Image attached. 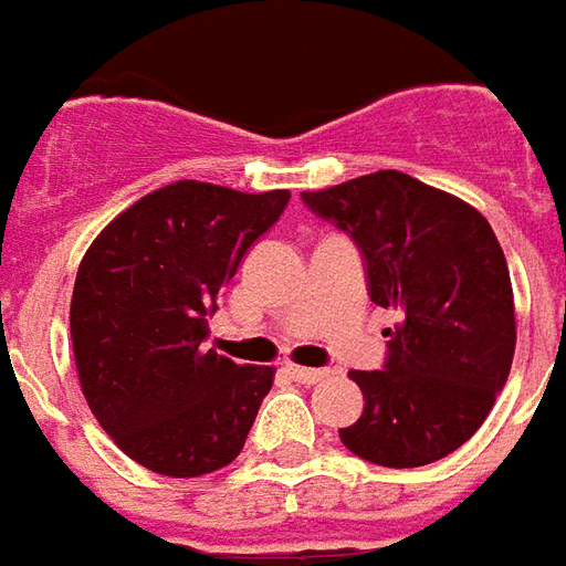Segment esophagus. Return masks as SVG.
<instances>
[{"label":"esophagus","mask_w":566,"mask_h":566,"mask_svg":"<svg viewBox=\"0 0 566 566\" xmlns=\"http://www.w3.org/2000/svg\"><path fill=\"white\" fill-rule=\"evenodd\" d=\"M287 376L300 385H318L331 376V369H312V367H287Z\"/></svg>","instance_id":"obj_1"}]
</instances>
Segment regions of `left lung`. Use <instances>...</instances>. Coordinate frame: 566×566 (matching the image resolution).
<instances>
[{
    "instance_id": "8db88e82",
    "label": "left lung",
    "mask_w": 566,
    "mask_h": 566,
    "mask_svg": "<svg viewBox=\"0 0 566 566\" xmlns=\"http://www.w3.org/2000/svg\"><path fill=\"white\" fill-rule=\"evenodd\" d=\"M352 235L369 300L400 321L381 369H352L364 412L339 439L379 467H424L461 449L510 379L515 306L491 223L458 197L394 169L303 193Z\"/></svg>"
}]
</instances>
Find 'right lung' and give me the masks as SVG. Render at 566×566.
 Segmentation results:
<instances>
[{
	"mask_svg": "<svg viewBox=\"0 0 566 566\" xmlns=\"http://www.w3.org/2000/svg\"><path fill=\"white\" fill-rule=\"evenodd\" d=\"M287 199L175 181L120 211L81 260L69 312L81 391L117 449L154 473H214L245 446L272 367L202 343L218 291Z\"/></svg>",
	"mask_w": 566,
	"mask_h": 566,
	"instance_id": "obj_1",
	"label": "right lung"
}]
</instances>
